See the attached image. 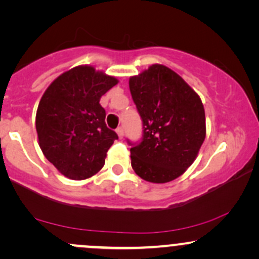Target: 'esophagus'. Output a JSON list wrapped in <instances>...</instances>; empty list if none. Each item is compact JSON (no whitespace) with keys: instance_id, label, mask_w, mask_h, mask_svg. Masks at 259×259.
<instances>
[{"instance_id":"34e87169","label":"esophagus","mask_w":259,"mask_h":259,"mask_svg":"<svg viewBox=\"0 0 259 259\" xmlns=\"http://www.w3.org/2000/svg\"><path fill=\"white\" fill-rule=\"evenodd\" d=\"M117 134H118V136H119V139H123V136H124V129L121 126H119V127H117Z\"/></svg>"}]
</instances>
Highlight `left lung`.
Wrapping results in <instances>:
<instances>
[{
  "mask_svg": "<svg viewBox=\"0 0 259 259\" xmlns=\"http://www.w3.org/2000/svg\"><path fill=\"white\" fill-rule=\"evenodd\" d=\"M142 120V138L132 146V167L144 180L177 179L194 163L206 138L204 108L198 95L169 68L153 64L129 80Z\"/></svg>",
  "mask_w": 259,
  "mask_h": 259,
  "instance_id": "1",
  "label": "left lung"
}]
</instances>
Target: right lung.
Instances as JSON below:
<instances>
[{
  "mask_svg": "<svg viewBox=\"0 0 259 259\" xmlns=\"http://www.w3.org/2000/svg\"><path fill=\"white\" fill-rule=\"evenodd\" d=\"M114 76L80 65L59 75L45 91L36 112L38 145L49 162L73 180L90 178L105 164L118 139L106 125L100 99L117 85Z\"/></svg>",
  "mask_w": 259,
  "mask_h": 259,
  "instance_id": "1",
  "label": "right lung"
}]
</instances>
